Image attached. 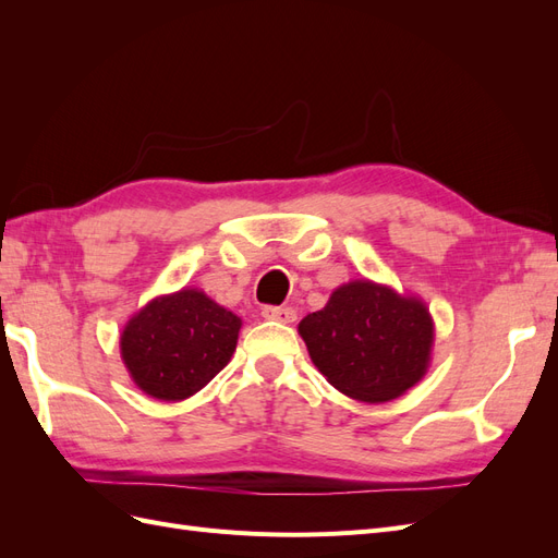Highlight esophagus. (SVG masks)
<instances>
[{"label":"esophagus","instance_id":"esophagus-1","mask_svg":"<svg viewBox=\"0 0 558 558\" xmlns=\"http://www.w3.org/2000/svg\"><path fill=\"white\" fill-rule=\"evenodd\" d=\"M263 316L269 320H279V324H293L295 320V310L293 307H275V305H267L263 307Z\"/></svg>","mask_w":558,"mask_h":558}]
</instances>
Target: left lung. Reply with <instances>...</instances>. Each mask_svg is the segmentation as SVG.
Listing matches in <instances>:
<instances>
[{
	"label": "left lung",
	"mask_w": 558,
	"mask_h": 558,
	"mask_svg": "<svg viewBox=\"0 0 558 558\" xmlns=\"http://www.w3.org/2000/svg\"><path fill=\"white\" fill-rule=\"evenodd\" d=\"M298 332L318 373L363 402L393 400L412 388L426 375L435 340L424 302L367 279L332 291Z\"/></svg>",
	"instance_id": "1"
}]
</instances>
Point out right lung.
Wrapping results in <instances>:
<instances>
[{
    "instance_id": "right-lung-1",
    "label": "right lung",
    "mask_w": 558,
    "mask_h": 558,
    "mask_svg": "<svg viewBox=\"0 0 558 558\" xmlns=\"http://www.w3.org/2000/svg\"><path fill=\"white\" fill-rule=\"evenodd\" d=\"M242 318L197 289L150 300L121 335L132 381L150 398L177 402L205 388L228 365Z\"/></svg>"
}]
</instances>
